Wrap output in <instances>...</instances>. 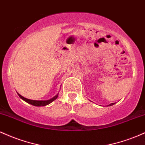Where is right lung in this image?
I'll return each instance as SVG.
<instances>
[{
    "label": "right lung",
    "instance_id": "right-lung-1",
    "mask_svg": "<svg viewBox=\"0 0 145 145\" xmlns=\"http://www.w3.org/2000/svg\"><path fill=\"white\" fill-rule=\"evenodd\" d=\"M58 96H59V94L56 95L54 96V97H52V98H51V99H48V100L37 101V100H31V99H26V98H24V97H22V96L20 95V97L22 99H24L25 101H26V102L29 103V104L33 105V106H47V105L50 104V103L52 102L53 101L55 100L56 98L58 97Z\"/></svg>",
    "mask_w": 145,
    "mask_h": 145
}]
</instances>
